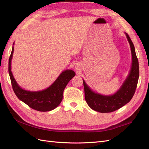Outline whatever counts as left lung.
Segmentation results:
<instances>
[{"label": "left lung", "mask_w": 149, "mask_h": 149, "mask_svg": "<svg viewBox=\"0 0 149 149\" xmlns=\"http://www.w3.org/2000/svg\"><path fill=\"white\" fill-rule=\"evenodd\" d=\"M125 34L131 49L132 65L127 77L118 91L112 95H102L93 91L83 79L85 100L94 111L106 113L118 110L131 100L136 91L139 77V61L131 39L127 33Z\"/></svg>", "instance_id": "1"}]
</instances>
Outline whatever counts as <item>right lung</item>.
Wrapping results in <instances>:
<instances>
[{"label": "right lung", "instance_id": "obj_1", "mask_svg": "<svg viewBox=\"0 0 149 149\" xmlns=\"http://www.w3.org/2000/svg\"><path fill=\"white\" fill-rule=\"evenodd\" d=\"M13 45H14V43ZM13 49L14 47L13 46L8 60V73L15 95L30 107L38 111L46 112L55 109L60 105L63 100V94L67 84L75 76L74 71L71 70L63 71L52 85L43 90L37 91H27L22 89L18 84L11 71Z\"/></svg>", "mask_w": 149, "mask_h": 149}]
</instances>
